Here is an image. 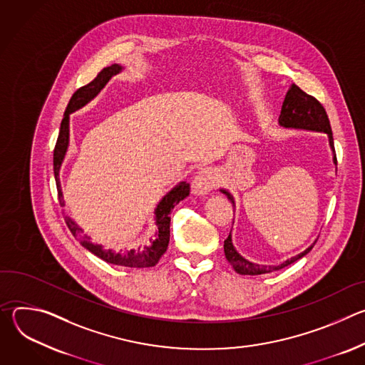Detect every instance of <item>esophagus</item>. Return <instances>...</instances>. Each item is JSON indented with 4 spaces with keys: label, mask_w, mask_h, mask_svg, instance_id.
<instances>
[{
    "label": "esophagus",
    "mask_w": 365,
    "mask_h": 365,
    "mask_svg": "<svg viewBox=\"0 0 365 365\" xmlns=\"http://www.w3.org/2000/svg\"><path fill=\"white\" fill-rule=\"evenodd\" d=\"M218 183V176L212 169H202L197 172L192 182V190L197 196H203L210 193Z\"/></svg>",
    "instance_id": "obj_1"
}]
</instances>
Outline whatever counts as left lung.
<instances>
[{"mask_svg":"<svg viewBox=\"0 0 365 365\" xmlns=\"http://www.w3.org/2000/svg\"><path fill=\"white\" fill-rule=\"evenodd\" d=\"M279 125L283 128H294V130H304V131H315V133H324L328 135L329 140V147L332 151V162L336 166V154H335V147H334V137H332V130L329 124V118L327 115L325 108L321 106V103L307 93H304L297 85L292 83L290 89L286 93L284 102L282 106V111L279 115ZM225 196L232 202V206H235L234 196L231 195L230 190L221 187L220 189ZM317 242V240H315ZM315 242H312L304 251L299 252L297 255L287 258L286 262H283L279 266H263V264H257L250 262L245 257H242L237 248L232 244V234L230 232L228 238L224 241V251L225 257L232 266V269L238 274H250V276H257V274H264V273H272L276 270H280L302 257H304L312 248H314Z\"/></svg>","mask_w":365,"mask_h":365,"instance_id":"8db88e82","label":"left lung"}]
</instances>
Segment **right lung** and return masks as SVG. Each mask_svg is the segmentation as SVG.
I'll return each instance as SVG.
<instances>
[{
	"label": "right lung",
	"instance_id": "obj_1",
	"mask_svg": "<svg viewBox=\"0 0 365 365\" xmlns=\"http://www.w3.org/2000/svg\"><path fill=\"white\" fill-rule=\"evenodd\" d=\"M124 71L123 65H113L108 68H103L98 76L89 82L88 85L79 88L71 98L62 124H61V131L59 137L56 141L55 153H53V172H55V179H56V186H58V195H59V202L61 206H65V197H63V190H62V183H61V169L63 165V160L66 158V153L69 148V140H71V130H69V123H71V114L75 111L83 108L86 103H89L103 88L110 82V79ZM190 193V185L186 182L178 183L172 190H169L158 203L154 210V224L158 225V231H155V238L144 247L138 248H131L130 251L121 252V251H114L111 248H103L101 244H95L83 235V230L71 218L68 212L63 210V217L68 224V228L73 234V237L81 242L82 247H85L88 251L99 257L103 262H107L110 264L115 266H123V267H134V269H144V267H153L159 263L160 257L166 252L169 240H170V214L173 211V207L187 197Z\"/></svg>",
	"mask_w": 365,
	"mask_h": 365
}]
</instances>
